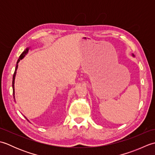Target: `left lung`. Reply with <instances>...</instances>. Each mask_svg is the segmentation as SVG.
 <instances>
[{"label": "left lung", "mask_w": 155, "mask_h": 155, "mask_svg": "<svg viewBox=\"0 0 155 155\" xmlns=\"http://www.w3.org/2000/svg\"><path fill=\"white\" fill-rule=\"evenodd\" d=\"M133 57H134V54H133Z\"/></svg>", "instance_id": "left-lung-1"}]
</instances>
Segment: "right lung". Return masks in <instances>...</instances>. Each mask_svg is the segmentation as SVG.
<instances>
[{"mask_svg":"<svg viewBox=\"0 0 155 155\" xmlns=\"http://www.w3.org/2000/svg\"><path fill=\"white\" fill-rule=\"evenodd\" d=\"M29 50V48H27L25 50L22 52V53L20 55L19 58L18 59L17 62H16V68H15V71L14 72V74H13V78H12V91H13V97H14V99L15 100V77H16V71H17L18 68V63L19 61L22 60V59L25 57V55L28 53V51Z\"/></svg>","mask_w":155,"mask_h":155,"instance_id":"obj_1","label":"right lung"}]
</instances>
